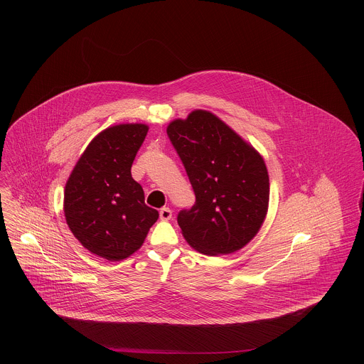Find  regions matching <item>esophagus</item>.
Segmentation results:
<instances>
[{
    "mask_svg": "<svg viewBox=\"0 0 364 364\" xmlns=\"http://www.w3.org/2000/svg\"><path fill=\"white\" fill-rule=\"evenodd\" d=\"M171 217H172V210L171 208H164L159 210V218L161 220L166 221V220H171Z\"/></svg>",
    "mask_w": 364,
    "mask_h": 364,
    "instance_id": "34e87169",
    "label": "esophagus"
}]
</instances>
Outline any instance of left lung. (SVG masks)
<instances>
[{
	"label": "left lung",
	"mask_w": 364,
	"mask_h": 364,
	"mask_svg": "<svg viewBox=\"0 0 364 364\" xmlns=\"http://www.w3.org/2000/svg\"><path fill=\"white\" fill-rule=\"evenodd\" d=\"M196 202L178 214L186 242L217 257L244 248L269 208V175L259 153L214 113L196 109L166 127Z\"/></svg>",
	"instance_id": "obj_1"
}]
</instances>
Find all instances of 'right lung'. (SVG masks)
Instances as JSON below:
<instances>
[{
    "label": "right lung",
    "instance_id": "obj_1",
    "mask_svg": "<svg viewBox=\"0 0 364 364\" xmlns=\"http://www.w3.org/2000/svg\"><path fill=\"white\" fill-rule=\"evenodd\" d=\"M147 132L143 123L105 129L88 144L65 183L68 228L85 250L110 262L140 250L158 218L130 171Z\"/></svg>",
    "mask_w": 364,
    "mask_h": 364
}]
</instances>
